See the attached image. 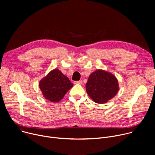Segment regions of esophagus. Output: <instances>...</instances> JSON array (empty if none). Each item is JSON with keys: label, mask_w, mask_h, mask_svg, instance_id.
Masks as SVG:
<instances>
[{"label": "esophagus", "mask_w": 155, "mask_h": 155, "mask_svg": "<svg viewBox=\"0 0 155 155\" xmlns=\"http://www.w3.org/2000/svg\"><path fill=\"white\" fill-rule=\"evenodd\" d=\"M74 84H82V81H74Z\"/></svg>", "instance_id": "obj_1"}]
</instances>
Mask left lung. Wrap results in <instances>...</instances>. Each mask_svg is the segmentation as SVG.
I'll return each mask as SVG.
<instances>
[{
	"instance_id": "1",
	"label": "left lung",
	"mask_w": 155,
	"mask_h": 155,
	"mask_svg": "<svg viewBox=\"0 0 155 155\" xmlns=\"http://www.w3.org/2000/svg\"><path fill=\"white\" fill-rule=\"evenodd\" d=\"M118 90L117 78L103 70H97L92 73L86 84L87 94L97 104L106 103L117 94Z\"/></svg>"
}]
</instances>
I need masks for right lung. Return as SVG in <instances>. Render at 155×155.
Returning <instances> with one entry per match:
<instances>
[{"label":"right lung","instance_id":"obj_1","mask_svg":"<svg viewBox=\"0 0 155 155\" xmlns=\"http://www.w3.org/2000/svg\"><path fill=\"white\" fill-rule=\"evenodd\" d=\"M72 86L69 79L57 69L51 71L39 83L43 96L53 102L61 101Z\"/></svg>","mask_w":155,"mask_h":155}]
</instances>
